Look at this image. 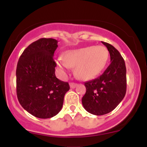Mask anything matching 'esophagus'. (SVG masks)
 Returning a JSON list of instances; mask_svg holds the SVG:
<instances>
[{
	"mask_svg": "<svg viewBox=\"0 0 147 147\" xmlns=\"http://www.w3.org/2000/svg\"><path fill=\"white\" fill-rule=\"evenodd\" d=\"M77 85H78V84L74 83V82H70V83H69V86H70V88H72V89H73V88H76Z\"/></svg>",
	"mask_w": 147,
	"mask_h": 147,
	"instance_id": "obj_1",
	"label": "esophagus"
}]
</instances>
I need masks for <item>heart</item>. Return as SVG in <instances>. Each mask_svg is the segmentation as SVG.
<instances>
[{"mask_svg":"<svg viewBox=\"0 0 147 147\" xmlns=\"http://www.w3.org/2000/svg\"><path fill=\"white\" fill-rule=\"evenodd\" d=\"M109 53L102 46H90L67 51L63 59L57 64L62 72H65L70 67H75L77 76L82 80H90L99 75L108 62Z\"/></svg>","mask_w":147,"mask_h":147,"instance_id":"heart-1","label":"heart"}]
</instances>
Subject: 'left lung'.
<instances>
[{
    "label": "left lung",
    "mask_w": 147,
    "mask_h": 147,
    "mask_svg": "<svg viewBox=\"0 0 147 147\" xmlns=\"http://www.w3.org/2000/svg\"><path fill=\"white\" fill-rule=\"evenodd\" d=\"M102 43L109 52L111 63L100 76L85 82L86 92L82 98L84 108L96 116L111 112L121 102L126 92L124 59L114 47Z\"/></svg>",
    "instance_id": "1"
}]
</instances>
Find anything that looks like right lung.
Listing matches in <instances>:
<instances>
[{"mask_svg": "<svg viewBox=\"0 0 147 147\" xmlns=\"http://www.w3.org/2000/svg\"><path fill=\"white\" fill-rule=\"evenodd\" d=\"M58 41L42 38L31 43L22 53L16 67V93L20 104L34 116L49 119L63 105L69 90L68 82L55 75L54 53Z\"/></svg>", "mask_w": 147, "mask_h": 147, "instance_id": "add662e5", "label": "right lung"}]
</instances>
